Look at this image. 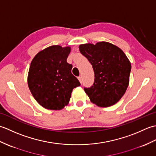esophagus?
I'll use <instances>...</instances> for the list:
<instances>
[{"instance_id":"1","label":"esophagus","mask_w":156,"mask_h":156,"mask_svg":"<svg viewBox=\"0 0 156 156\" xmlns=\"http://www.w3.org/2000/svg\"><path fill=\"white\" fill-rule=\"evenodd\" d=\"M78 80H79V81H80V83H82V78L81 76H79V77H78Z\"/></svg>"}]
</instances>
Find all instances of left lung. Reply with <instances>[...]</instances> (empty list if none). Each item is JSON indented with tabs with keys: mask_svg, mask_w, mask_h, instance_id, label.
<instances>
[{
	"mask_svg": "<svg viewBox=\"0 0 156 156\" xmlns=\"http://www.w3.org/2000/svg\"><path fill=\"white\" fill-rule=\"evenodd\" d=\"M81 54L88 59L94 72V82L84 91L92 103L108 107L120 100L129 83L131 65L121 49L111 43L82 44Z\"/></svg>",
	"mask_w": 156,
	"mask_h": 156,
	"instance_id": "obj_1",
	"label": "left lung"
}]
</instances>
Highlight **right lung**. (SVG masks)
I'll return each instance as SVG.
<instances>
[{
	"instance_id": "add662e5",
	"label": "right lung",
	"mask_w": 156,
	"mask_h": 156,
	"mask_svg": "<svg viewBox=\"0 0 156 156\" xmlns=\"http://www.w3.org/2000/svg\"><path fill=\"white\" fill-rule=\"evenodd\" d=\"M70 47L51 45L43 49L31 61L28 87L33 97L46 109L61 110L69 103L74 88L80 82L71 72L67 62Z\"/></svg>"
}]
</instances>
